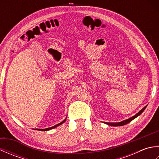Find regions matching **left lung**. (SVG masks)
I'll return each mask as SVG.
<instances>
[{
  "label": "left lung",
  "instance_id": "obj_1",
  "mask_svg": "<svg viewBox=\"0 0 159 159\" xmlns=\"http://www.w3.org/2000/svg\"><path fill=\"white\" fill-rule=\"evenodd\" d=\"M146 107H147V105H146V107H144L143 108V109H141V110L139 111V112H138L136 115H134V116L130 117L129 119L125 120H124V121H120V122H116V123L105 122V124H108V125H109V126H124V125H125V124H128V123L130 122V121H131L132 120H133L134 119H135V118H136L137 117H138L139 116H140V115L143 112V111L145 110V109H146Z\"/></svg>",
  "mask_w": 159,
  "mask_h": 159
}]
</instances>
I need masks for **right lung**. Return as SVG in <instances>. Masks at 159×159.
<instances>
[{
    "mask_svg": "<svg viewBox=\"0 0 159 159\" xmlns=\"http://www.w3.org/2000/svg\"><path fill=\"white\" fill-rule=\"evenodd\" d=\"M66 120V119H65V120H64L63 121H61V123H59V124H57V125H55V126H52V127H50V128H44V129H38V128H36L35 130H42V131H47V130H51V129H52V128H55L57 127V126H59V125L62 124L63 123L65 122Z\"/></svg>",
    "mask_w": 159,
    "mask_h": 159,
    "instance_id": "1",
    "label": "right lung"
}]
</instances>
